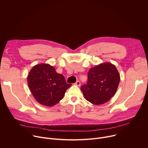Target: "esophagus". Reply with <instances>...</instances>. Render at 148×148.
Listing matches in <instances>:
<instances>
[{
  "mask_svg": "<svg viewBox=\"0 0 148 148\" xmlns=\"http://www.w3.org/2000/svg\"><path fill=\"white\" fill-rule=\"evenodd\" d=\"M75 85L77 86H80V82L79 81H76V82L75 83Z\"/></svg>",
  "mask_w": 148,
  "mask_h": 148,
  "instance_id": "esophagus-1",
  "label": "esophagus"
}]
</instances>
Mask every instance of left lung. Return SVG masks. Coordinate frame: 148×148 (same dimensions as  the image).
<instances>
[{"label":"left lung","mask_w":148,"mask_h":148,"mask_svg":"<svg viewBox=\"0 0 148 148\" xmlns=\"http://www.w3.org/2000/svg\"><path fill=\"white\" fill-rule=\"evenodd\" d=\"M88 83L80 89L85 99L93 105L109 101L115 94L120 82V75L114 64L105 62L90 68Z\"/></svg>","instance_id":"8db88e82"}]
</instances>
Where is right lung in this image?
<instances>
[{
  "instance_id": "add662e5",
  "label": "right lung",
  "mask_w": 148,
  "mask_h": 148,
  "mask_svg": "<svg viewBox=\"0 0 148 148\" xmlns=\"http://www.w3.org/2000/svg\"><path fill=\"white\" fill-rule=\"evenodd\" d=\"M29 89L40 104L51 107L62 100L66 90L72 85L68 84L64 76L47 63L34 66L27 76Z\"/></svg>"
}]
</instances>
